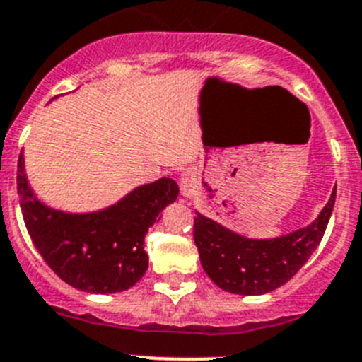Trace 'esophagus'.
<instances>
[{"instance_id":"obj_1","label":"esophagus","mask_w":362,"mask_h":362,"mask_svg":"<svg viewBox=\"0 0 362 362\" xmlns=\"http://www.w3.org/2000/svg\"><path fill=\"white\" fill-rule=\"evenodd\" d=\"M198 187V180H197V175L192 170H185L184 173L180 175V191L184 197H191L194 189Z\"/></svg>"}]
</instances>
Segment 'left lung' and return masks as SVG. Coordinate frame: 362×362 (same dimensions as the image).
<instances>
[{
    "label": "left lung",
    "instance_id": "1",
    "mask_svg": "<svg viewBox=\"0 0 362 362\" xmlns=\"http://www.w3.org/2000/svg\"><path fill=\"white\" fill-rule=\"evenodd\" d=\"M336 189L316 221L275 239H246L205 216H194L192 235L205 273L234 295H264L291 280L318 248L332 214Z\"/></svg>",
    "mask_w": 362,
    "mask_h": 362
}]
</instances>
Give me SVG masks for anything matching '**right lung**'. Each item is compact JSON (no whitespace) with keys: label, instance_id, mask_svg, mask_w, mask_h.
<instances>
[{"label":"right lung","instance_id":"1","mask_svg":"<svg viewBox=\"0 0 362 362\" xmlns=\"http://www.w3.org/2000/svg\"><path fill=\"white\" fill-rule=\"evenodd\" d=\"M18 194L26 230L46 264L73 288L105 295L130 289L146 273L144 238L162 209L177 200L178 185L158 178L105 211L66 214L37 200L21 153Z\"/></svg>","mask_w":362,"mask_h":362}]
</instances>
